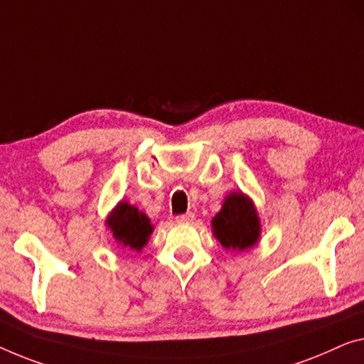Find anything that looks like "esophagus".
Listing matches in <instances>:
<instances>
[{
  "label": "esophagus",
  "mask_w": 364,
  "mask_h": 364,
  "mask_svg": "<svg viewBox=\"0 0 364 364\" xmlns=\"http://www.w3.org/2000/svg\"><path fill=\"white\" fill-rule=\"evenodd\" d=\"M176 220L180 222V224H189V222L194 220V214L193 213H186V214H181L176 217Z\"/></svg>",
  "instance_id": "obj_1"
}]
</instances>
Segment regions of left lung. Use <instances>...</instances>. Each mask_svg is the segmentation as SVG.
Masks as SVG:
<instances>
[{
    "mask_svg": "<svg viewBox=\"0 0 364 364\" xmlns=\"http://www.w3.org/2000/svg\"><path fill=\"white\" fill-rule=\"evenodd\" d=\"M213 235L227 250L245 252L253 248L262 237V222L257 205L242 191L227 194L213 220Z\"/></svg>",
    "mask_w": 364,
    "mask_h": 364,
    "instance_id": "8db88e82",
    "label": "left lung"
}]
</instances>
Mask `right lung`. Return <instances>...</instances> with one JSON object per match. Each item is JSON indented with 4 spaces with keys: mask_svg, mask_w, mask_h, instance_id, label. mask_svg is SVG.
I'll use <instances>...</instances> for the list:
<instances>
[{
    "mask_svg": "<svg viewBox=\"0 0 364 364\" xmlns=\"http://www.w3.org/2000/svg\"><path fill=\"white\" fill-rule=\"evenodd\" d=\"M105 224L119 245L134 252H142V248L149 243L150 235L154 234L150 217L135 205L129 204L127 200H121L114 205Z\"/></svg>",
    "mask_w": 364,
    "mask_h": 364,
    "instance_id": "obj_1",
    "label": "right lung"
}]
</instances>
